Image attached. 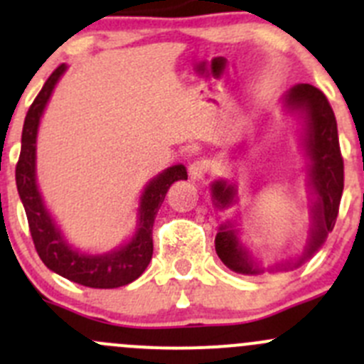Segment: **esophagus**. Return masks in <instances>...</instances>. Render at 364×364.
Here are the masks:
<instances>
[{"mask_svg":"<svg viewBox=\"0 0 364 364\" xmlns=\"http://www.w3.org/2000/svg\"><path fill=\"white\" fill-rule=\"evenodd\" d=\"M210 168H211L210 160H206V158H197V160H193L192 164H190V167H188L190 178L203 179L204 176L210 172Z\"/></svg>","mask_w":364,"mask_h":364,"instance_id":"34e87169","label":"esophagus"}]
</instances>
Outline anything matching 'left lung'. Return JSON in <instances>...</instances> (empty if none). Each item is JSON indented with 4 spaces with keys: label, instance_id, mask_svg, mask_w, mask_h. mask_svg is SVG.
I'll list each match as a JSON object with an SVG mask.
<instances>
[{
    "label": "left lung",
    "instance_id": "obj_1",
    "mask_svg": "<svg viewBox=\"0 0 364 364\" xmlns=\"http://www.w3.org/2000/svg\"><path fill=\"white\" fill-rule=\"evenodd\" d=\"M284 105L290 112H297L304 119V149L309 158V186L316 196L313 204V224L309 240L297 264L304 263L326 242L327 235L336 224L343 193V158L338 140V126L334 112L322 90L309 83L295 85L284 96ZM215 204L228 208L235 203L236 188L220 179L211 185ZM215 250L225 267L238 274H259L261 268L254 264L245 247L240 243L236 229L222 224L215 238Z\"/></svg>",
    "mask_w": 364,
    "mask_h": 364
}]
</instances>
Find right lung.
Masks as SVG:
<instances>
[{"instance_id":"obj_1","label":"right lung","mask_w":364,"mask_h":364,"mask_svg":"<svg viewBox=\"0 0 364 364\" xmlns=\"http://www.w3.org/2000/svg\"><path fill=\"white\" fill-rule=\"evenodd\" d=\"M65 63H62L53 70L24 119L21 154L16 165L17 192L26 211L35 249L49 270L88 288L124 287L142 276L153 257V224L165 199V193L172 183L186 179L188 176L185 165H172L147 183L140 197L136 231L126 245L100 256L74 250L65 242L62 231L56 228L55 220L46 210L35 176V158H37L35 144H37L38 122L56 81L65 73Z\"/></svg>"}]
</instances>
